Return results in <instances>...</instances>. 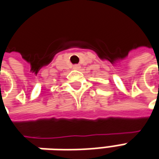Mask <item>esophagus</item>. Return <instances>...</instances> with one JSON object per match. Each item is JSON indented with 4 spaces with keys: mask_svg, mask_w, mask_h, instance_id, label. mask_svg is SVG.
Here are the masks:
<instances>
[{
    "mask_svg": "<svg viewBox=\"0 0 159 159\" xmlns=\"http://www.w3.org/2000/svg\"><path fill=\"white\" fill-rule=\"evenodd\" d=\"M80 68H81V66L78 65V64H75V65L73 66V69H75V70H78V69H80Z\"/></svg>",
    "mask_w": 159,
    "mask_h": 159,
    "instance_id": "esophagus-1",
    "label": "esophagus"
}]
</instances>
